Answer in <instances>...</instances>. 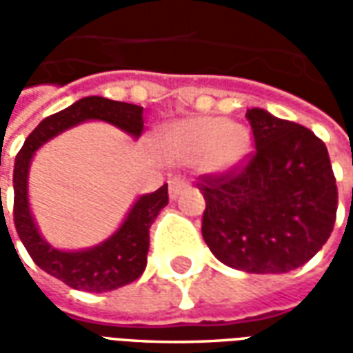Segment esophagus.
I'll list each match as a JSON object with an SVG mask.
<instances>
[{"label":"esophagus","instance_id":"obj_1","mask_svg":"<svg viewBox=\"0 0 353 353\" xmlns=\"http://www.w3.org/2000/svg\"><path fill=\"white\" fill-rule=\"evenodd\" d=\"M187 187H189V181H187V179H183V177H172V179H170V199L176 200Z\"/></svg>","mask_w":353,"mask_h":353}]
</instances>
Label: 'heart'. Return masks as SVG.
<instances>
[{
  "label": "heart",
  "mask_w": 353,
  "mask_h": 353,
  "mask_svg": "<svg viewBox=\"0 0 353 353\" xmlns=\"http://www.w3.org/2000/svg\"><path fill=\"white\" fill-rule=\"evenodd\" d=\"M157 145L170 161H202L210 172H230L244 164L253 143L244 126L223 117H189L166 126Z\"/></svg>",
  "instance_id": "b5f03b06"
}]
</instances>
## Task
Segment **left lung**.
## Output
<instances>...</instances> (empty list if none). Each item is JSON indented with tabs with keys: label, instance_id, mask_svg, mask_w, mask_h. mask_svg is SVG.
I'll list each match as a JSON object with an SVG mask.
<instances>
[{
	"label": "left lung",
	"instance_id": "left-lung-1",
	"mask_svg": "<svg viewBox=\"0 0 353 353\" xmlns=\"http://www.w3.org/2000/svg\"><path fill=\"white\" fill-rule=\"evenodd\" d=\"M255 153L200 177L202 236L223 265L281 274L310 261L333 232L339 192L325 143L306 126L248 109Z\"/></svg>",
	"mask_w": 353,
	"mask_h": 353
}]
</instances>
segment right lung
Instances as JSON below:
<instances>
[{"mask_svg":"<svg viewBox=\"0 0 353 353\" xmlns=\"http://www.w3.org/2000/svg\"><path fill=\"white\" fill-rule=\"evenodd\" d=\"M85 121H105L121 128L134 138L143 132V108L124 101L108 100L101 96L81 98L70 108L43 119L24 141V145L14 159V227L30 257L41 270L62 280L65 285L88 293H103L123 288L138 280L143 274L149 252V229L168 204V185H162L159 191L143 194L126 215L117 232L101 244L81 250V252H62L45 242L37 230L30 202H28V172L34 153L72 126ZM1 200V189H0Z\"/></svg>","mask_w":353,"mask_h":353,"instance_id":"obj_1","label":"right lung"}]
</instances>
